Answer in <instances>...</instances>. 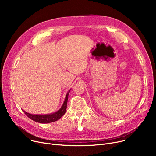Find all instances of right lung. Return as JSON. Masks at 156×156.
Wrapping results in <instances>:
<instances>
[{
    "label": "right lung",
    "mask_w": 156,
    "mask_h": 156,
    "mask_svg": "<svg viewBox=\"0 0 156 156\" xmlns=\"http://www.w3.org/2000/svg\"><path fill=\"white\" fill-rule=\"evenodd\" d=\"M70 90L66 94L64 101L61 108L58 111L54 113L45 114V115H35V114H31L27 112H25L24 111H23L29 118L35 121V122H40V123H49V122L56 121L58 119H59L64 115L66 112V111L68 99V95L70 92Z\"/></svg>",
    "instance_id": "right-lung-1"
}]
</instances>
